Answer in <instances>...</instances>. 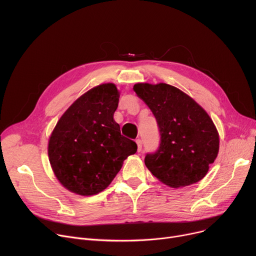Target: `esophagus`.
<instances>
[{
  "instance_id": "34e87169",
  "label": "esophagus",
  "mask_w": 256,
  "mask_h": 256,
  "mask_svg": "<svg viewBox=\"0 0 256 256\" xmlns=\"http://www.w3.org/2000/svg\"><path fill=\"white\" fill-rule=\"evenodd\" d=\"M136 143H137V145H138V152H140L142 150V141H141L140 139H137V140H136Z\"/></svg>"
}]
</instances>
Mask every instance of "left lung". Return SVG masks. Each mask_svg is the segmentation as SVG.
Wrapping results in <instances>:
<instances>
[{"label":"left lung","instance_id":"obj_1","mask_svg":"<svg viewBox=\"0 0 256 256\" xmlns=\"http://www.w3.org/2000/svg\"><path fill=\"white\" fill-rule=\"evenodd\" d=\"M134 91L152 110L160 143L145 156L154 176L171 188L202 180L219 152V134L202 106L178 88L165 84L137 83Z\"/></svg>","mask_w":256,"mask_h":256}]
</instances>
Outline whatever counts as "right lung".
<instances>
[{"instance_id":"add662e5","label":"right lung","mask_w":256,"mask_h":256,"mask_svg":"<svg viewBox=\"0 0 256 256\" xmlns=\"http://www.w3.org/2000/svg\"><path fill=\"white\" fill-rule=\"evenodd\" d=\"M119 96L113 83L93 87L72 102L50 134V167L60 184L74 194L104 191L124 160L137 152V144L121 135L114 120Z\"/></svg>"}]
</instances>
